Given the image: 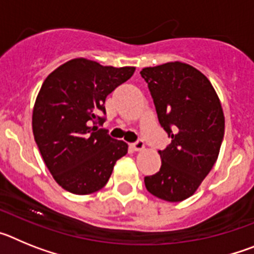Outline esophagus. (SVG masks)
Listing matches in <instances>:
<instances>
[{"label": "esophagus", "instance_id": "34e87169", "mask_svg": "<svg viewBox=\"0 0 254 254\" xmlns=\"http://www.w3.org/2000/svg\"><path fill=\"white\" fill-rule=\"evenodd\" d=\"M131 147L134 150V151H141L145 147V143H143L142 140H137L136 142L131 143Z\"/></svg>", "mask_w": 254, "mask_h": 254}]
</instances>
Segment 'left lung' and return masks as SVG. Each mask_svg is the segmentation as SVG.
Listing matches in <instances>:
<instances>
[{
    "instance_id": "1",
    "label": "left lung",
    "mask_w": 254,
    "mask_h": 254,
    "mask_svg": "<svg viewBox=\"0 0 254 254\" xmlns=\"http://www.w3.org/2000/svg\"><path fill=\"white\" fill-rule=\"evenodd\" d=\"M160 126L172 142L160 150L161 168L145 177L150 193L179 202L196 192L214 164L223 142L225 120L214 87L198 69L182 62L146 67Z\"/></svg>"
}]
</instances>
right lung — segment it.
Wrapping results in <instances>:
<instances>
[{
	"mask_svg": "<svg viewBox=\"0 0 254 254\" xmlns=\"http://www.w3.org/2000/svg\"><path fill=\"white\" fill-rule=\"evenodd\" d=\"M134 67L102 66L71 60L44 80L33 111V133L55 181L75 194L102 190L128 145L112 138L105 98L133 75Z\"/></svg>",
	"mask_w": 254,
	"mask_h": 254,
	"instance_id": "add662e5",
	"label": "right lung"
}]
</instances>
